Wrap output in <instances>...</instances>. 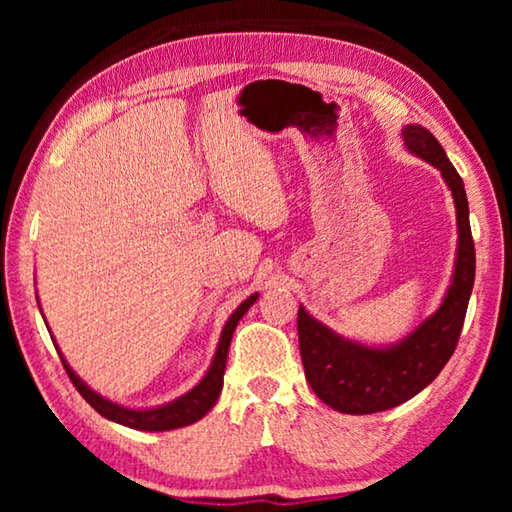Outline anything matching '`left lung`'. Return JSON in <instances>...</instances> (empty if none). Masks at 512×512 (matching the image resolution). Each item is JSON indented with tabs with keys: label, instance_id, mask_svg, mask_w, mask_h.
Wrapping results in <instances>:
<instances>
[{
	"label": "left lung",
	"instance_id": "8db88e82",
	"mask_svg": "<svg viewBox=\"0 0 512 512\" xmlns=\"http://www.w3.org/2000/svg\"><path fill=\"white\" fill-rule=\"evenodd\" d=\"M402 137L406 149L440 169L447 187L452 189L458 223L456 268L436 314L391 348H368L343 339L311 318L300 305L298 339L309 386L334 411L350 415H368L400 406L438 377L456 350L474 287L476 257L463 180L427 128L409 124Z\"/></svg>",
	"mask_w": 512,
	"mask_h": 512
}]
</instances>
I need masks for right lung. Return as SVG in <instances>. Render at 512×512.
Listing matches in <instances>:
<instances>
[{"label": "right lung", "mask_w": 512, "mask_h": 512, "mask_svg": "<svg viewBox=\"0 0 512 512\" xmlns=\"http://www.w3.org/2000/svg\"><path fill=\"white\" fill-rule=\"evenodd\" d=\"M255 300H257V293H253V296L241 302V305L235 309V314L228 318V323H225L223 332H221V341H219V348H216L214 361H212L210 370L205 372V377L183 397H178V400H173L169 404L155 406V409H126V406H119L115 402L106 400V397L94 393L92 388L85 386V381L76 377V372L67 366V361L63 359V354H60V350H58L60 361H63L67 377L72 379L76 391H79L83 395V400L88 402L94 411L101 413L103 418L124 424V427L140 429V431H169V429L187 427V424L201 420L203 415L216 404V397H219L221 388H223L225 359H228L232 334H235V327L241 320V316H244L246 311L253 307Z\"/></svg>", "instance_id": "obj_1"}]
</instances>
